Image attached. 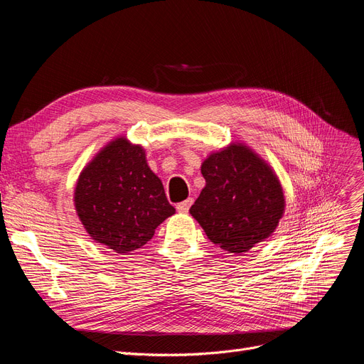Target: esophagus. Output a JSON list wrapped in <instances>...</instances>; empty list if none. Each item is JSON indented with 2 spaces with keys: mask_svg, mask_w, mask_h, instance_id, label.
Here are the masks:
<instances>
[{
  "mask_svg": "<svg viewBox=\"0 0 364 364\" xmlns=\"http://www.w3.org/2000/svg\"><path fill=\"white\" fill-rule=\"evenodd\" d=\"M192 203H193V199L192 198H188V199H186V200H183L181 203H178L177 205V209L180 213H188V209H190V206H192Z\"/></svg>",
  "mask_w": 364,
  "mask_h": 364,
  "instance_id": "34e87169",
  "label": "esophagus"
}]
</instances>
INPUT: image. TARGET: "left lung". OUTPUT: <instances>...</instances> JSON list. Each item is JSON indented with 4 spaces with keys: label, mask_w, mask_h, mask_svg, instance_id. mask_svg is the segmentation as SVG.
Returning a JSON list of instances; mask_svg holds the SVG:
<instances>
[{
    "label": "left lung",
    "mask_w": 364,
    "mask_h": 364,
    "mask_svg": "<svg viewBox=\"0 0 364 364\" xmlns=\"http://www.w3.org/2000/svg\"><path fill=\"white\" fill-rule=\"evenodd\" d=\"M200 172L205 187L188 209L208 239L228 254H243L269 239L286 199L273 166L242 141L211 151Z\"/></svg>",
    "instance_id": "1"
}]
</instances>
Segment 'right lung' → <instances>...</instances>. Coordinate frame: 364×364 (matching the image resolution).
I'll return each instance as SVG.
<instances>
[{
  "mask_svg": "<svg viewBox=\"0 0 364 364\" xmlns=\"http://www.w3.org/2000/svg\"><path fill=\"white\" fill-rule=\"evenodd\" d=\"M76 215L90 237L129 254L146 245L161 223L176 214L141 144L118 136L82 168L73 190Z\"/></svg>",
  "mask_w": 364,
  "mask_h": 364,
  "instance_id": "obj_1",
  "label": "right lung"
}]
</instances>
